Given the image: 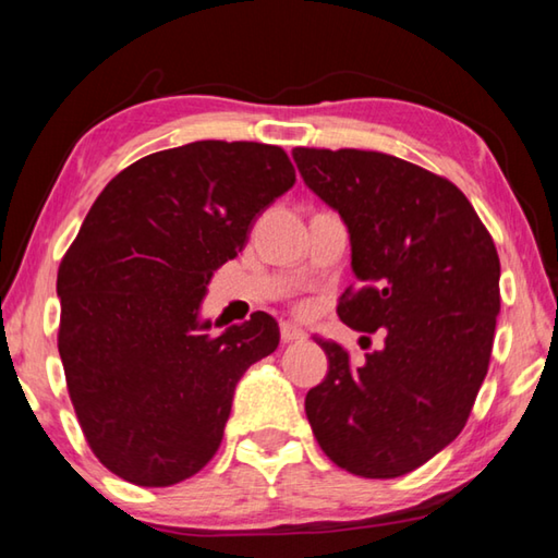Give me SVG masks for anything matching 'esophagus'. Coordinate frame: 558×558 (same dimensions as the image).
<instances>
[{
	"instance_id": "34e87169",
	"label": "esophagus",
	"mask_w": 558,
	"mask_h": 558,
	"mask_svg": "<svg viewBox=\"0 0 558 558\" xmlns=\"http://www.w3.org/2000/svg\"><path fill=\"white\" fill-rule=\"evenodd\" d=\"M307 337V332L292 323H280V339L282 342H302Z\"/></svg>"
}]
</instances>
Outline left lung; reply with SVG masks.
Instances as JSON below:
<instances>
[{
	"label": "left lung",
	"mask_w": 558,
	"mask_h": 558,
	"mask_svg": "<svg viewBox=\"0 0 558 558\" xmlns=\"http://www.w3.org/2000/svg\"><path fill=\"white\" fill-rule=\"evenodd\" d=\"M292 159L349 231L359 290L339 300V319L384 332L359 366L315 337L329 369L307 391V421L352 475H405L458 438L485 381L499 315L493 235L456 184L405 159L315 147Z\"/></svg>",
	"instance_id": "left-lung-1"
}]
</instances>
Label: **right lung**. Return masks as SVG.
I'll return each mask as SVG.
<instances>
[{"label": "right lung", "mask_w": 558, "mask_h": 558, "mask_svg": "<svg viewBox=\"0 0 558 558\" xmlns=\"http://www.w3.org/2000/svg\"><path fill=\"white\" fill-rule=\"evenodd\" d=\"M295 184L276 145L202 140L112 179L59 268V354L96 458L169 487L214 458L235 384L276 352L266 313L211 335L202 300L258 216Z\"/></svg>", "instance_id": "1"}]
</instances>
